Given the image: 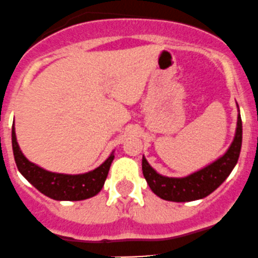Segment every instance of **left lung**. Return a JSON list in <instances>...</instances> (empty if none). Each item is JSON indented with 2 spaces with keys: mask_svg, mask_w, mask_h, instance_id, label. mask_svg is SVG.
<instances>
[{
  "mask_svg": "<svg viewBox=\"0 0 258 258\" xmlns=\"http://www.w3.org/2000/svg\"><path fill=\"white\" fill-rule=\"evenodd\" d=\"M242 145V119L237 118L235 140L227 152L213 163L182 178L165 177L156 172L145 157H142V172L153 194L162 200L173 202H188L204 199L212 194L228 177L237 163Z\"/></svg>",
  "mask_w": 258,
  "mask_h": 258,
  "instance_id": "left-lung-1",
  "label": "left lung"
}]
</instances>
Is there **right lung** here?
<instances>
[{"mask_svg":"<svg viewBox=\"0 0 258 258\" xmlns=\"http://www.w3.org/2000/svg\"><path fill=\"white\" fill-rule=\"evenodd\" d=\"M12 150L18 171L23 177L49 199L57 201H81L97 195L105 184L113 161L111 155L100 167L83 175H62L49 172L30 162L18 147L15 127L12 126Z\"/></svg>","mask_w":258,"mask_h":258,"instance_id":"right-lung-1","label":"right lung"}]
</instances>
